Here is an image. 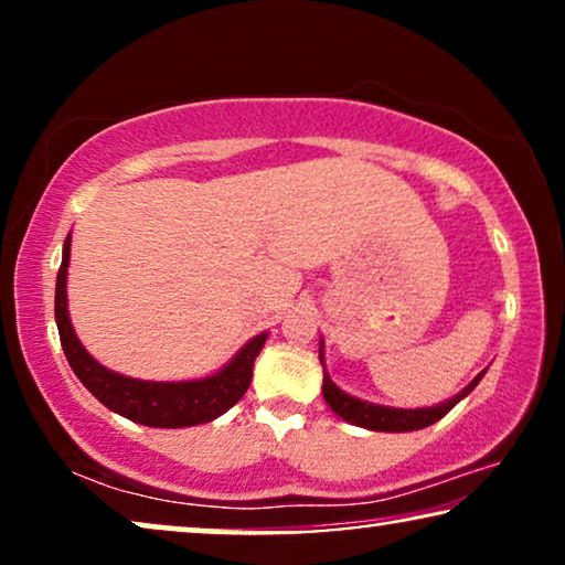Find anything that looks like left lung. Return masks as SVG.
Instances as JSON below:
<instances>
[{"instance_id":"1","label":"left lung","mask_w":565,"mask_h":565,"mask_svg":"<svg viewBox=\"0 0 565 565\" xmlns=\"http://www.w3.org/2000/svg\"><path fill=\"white\" fill-rule=\"evenodd\" d=\"M319 360L323 365V342L319 344ZM486 375L478 373L473 381H470L466 388H462L458 396L443 401L437 406H427V408H393V406H381V404H370V401L354 398L350 393H344L339 385L331 381L327 373V365H323V401H327L331 412L337 416H342L344 422L354 424V427L362 429H373V431H414V429H424L429 424H435L443 419V416L450 412V408L468 396L470 391L481 383V377Z\"/></svg>"}]
</instances>
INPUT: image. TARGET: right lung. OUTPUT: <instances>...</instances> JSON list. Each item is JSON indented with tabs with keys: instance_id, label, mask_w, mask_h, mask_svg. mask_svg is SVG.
<instances>
[{
	"instance_id": "1",
	"label": "right lung",
	"mask_w": 565,
	"mask_h": 565,
	"mask_svg": "<svg viewBox=\"0 0 565 565\" xmlns=\"http://www.w3.org/2000/svg\"><path fill=\"white\" fill-rule=\"evenodd\" d=\"M68 254H72V234L64 242V257L56 277V327L61 337V347L72 365L74 375L79 377L84 388L105 404L110 412L126 416L136 424L161 429L195 427L218 419L226 414L238 398L244 396L252 383L254 360L267 342V331L249 339L218 373L198 377V381H138L107 370L84 350L79 337L74 334L72 319H68L66 303V275H68Z\"/></svg>"
}]
</instances>
